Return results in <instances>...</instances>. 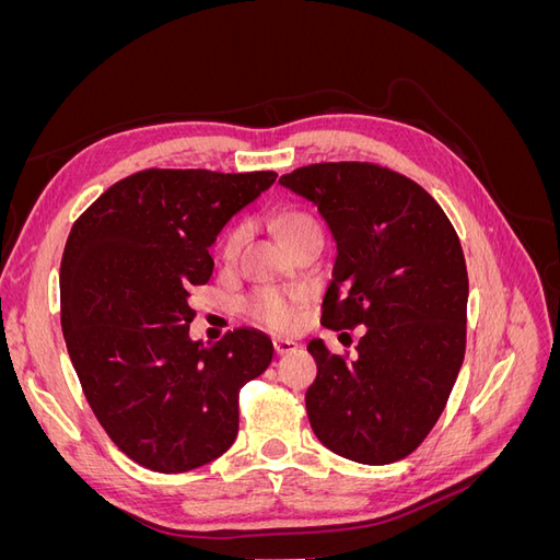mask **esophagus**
<instances>
[{
  "mask_svg": "<svg viewBox=\"0 0 560 560\" xmlns=\"http://www.w3.org/2000/svg\"><path fill=\"white\" fill-rule=\"evenodd\" d=\"M273 346H276V352H278V354L292 352V350H296V348H299V343H296V341H292V338H280V336L276 338Z\"/></svg>",
  "mask_w": 560,
  "mask_h": 560,
  "instance_id": "esophagus-1",
  "label": "esophagus"
}]
</instances>
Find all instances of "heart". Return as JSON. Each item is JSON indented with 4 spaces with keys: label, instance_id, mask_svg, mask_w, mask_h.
<instances>
[{
    "label": "heart",
    "instance_id": "heart-1",
    "mask_svg": "<svg viewBox=\"0 0 560 560\" xmlns=\"http://www.w3.org/2000/svg\"><path fill=\"white\" fill-rule=\"evenodd\" d=\"M313 226H315V222L308 214H301V212L280 214L282 238H290L292 233L303 231V229H313ZM243 238H245L243 229H233L229 233V238L224 243L226 259L235 257V252H238L243 245ZM299 303H301V294H296V292L276 290V287H264V290H257L247 299L245 308L254 319L264 322V325H268V327L290 329L296 325V319H299Z\"/></svg>",
    "mask_w": 560,
    "mask_h": 560
}]
</instances>
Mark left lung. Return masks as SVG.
I'll return each instance as SVG.
<instances>
[{
	"label": "left lung",
	"mask_w": 560,
	"mask_h": 560,
	"mask_svg": "<svg viewBox=\"0 0 560 560\" xmlns=\"http://www.w3.org/2000/svg\"><path fill=\"white\" fill-rule=\"evenodd\" d=\"M280 184L313 202L336 243L322 325L366 327L354 360L308 343L311 428L348 460L397 463L434 428L465 360L460 241L422 186L381 165L315 163Z\"/></svg>",
	"instance_id": "1"
}]
</instances>
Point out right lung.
<instances>
[{"instance_id":"1","label":"right lung","mask_w":560,"mask_h":560,"mask_svg":"<svg viewBox=\"0 0 560 560\" xmlns=\"http://www.w3.org/2000/svg\"><path fill=\"white\" fill-rule=\"evenodd\" d=\"M276 177L142 171L109 186L70 231L60 264L67 352L100 425L147 469L179 474L226 453L241 387L273 360L259 329L194 341L189 299L212 276L219 231Z\"/></svg>"}]
</instances>
